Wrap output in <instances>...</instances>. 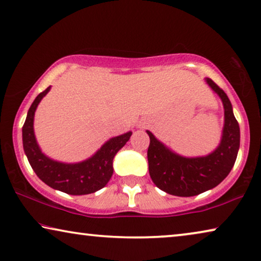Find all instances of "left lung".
Masks as SVG:
<instances>
[{
	"label": "left lung",
	"mask_w": 261,
	"mask_h": 261,
	"mask_svg": "<svg viewBox=\"0 0 261 261\" xmlns=\"http://www.w3.org/2000/svg\"><path fill=\"white\" fill-rule=\"evenodd\" d=\"M208 85L220 95L225 109V126L218 149L205 157L187 159L170 151L150 131L149 174L161 190L176 196H195L214 188L227 177L236 163L240 145V127L225 91L207 78Z\"/></svg>",
	"instance_id": "obj_1"
}]
</instances>
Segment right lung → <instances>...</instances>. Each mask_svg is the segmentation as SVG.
I'll use <instances>...</instances> for the list:
<instances>
[{
	"mask_svg": "<svg viewBox=\"0 0 261 261\" xmlns=\"http://www.w3.org/2000/svg\"><path fill=\"white\" fill-rule=\"evenodd\" d=\"M49 89L50 86L47 87L33 101L22 127L23 149L33 170L50 188L71 195H86L104 188L113 174V157L126 144L132 132L111 138L101 146L100 150H98L95 155L82 163L66 164L48 159L41 152L35 141L33 122L40 100L48 93Z\"/></svg>",
	"mask_w": 261,
	"mask_h": 261,
	"instance_id": "1",
	"label": "right lung"
}]
</instances>
